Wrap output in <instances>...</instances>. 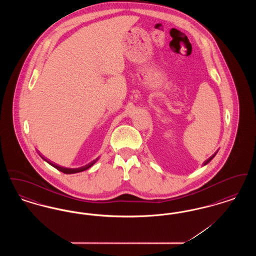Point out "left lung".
Returning <instances> with one entry per match:
<instances>
[{"instance_id":"1","label":"left lung","mask_w":256,"mask_h":256,"mask_svg":"<svg viewBox=\"0 0 256 256\" xmlns=\"http://www.w3.org/2000/svg\"><path fill=\"white\" fill-rule=\"evenodd\" d=\"M216 154H217V152H216ZM216 154H214L212 156H210L209 158L207 159L206 161H204V165H206L207 163H209V162H210V161L213 159V158L216 156Z\"/></svg>"}]
</instances>
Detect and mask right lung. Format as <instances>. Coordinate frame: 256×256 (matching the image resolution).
<instances>
[{"mask_svg":"<svg viewBox=\"0 0 256 256\" xmlns=\"http://www.w3.org/2000/svg\"><path fill=\"white\" fill-rule=\"evenodd\" d=\"M42 158L44 159L45 161H47V162L49 163L50 165H52V167H54L56 169H58V170H60V172H64V174H76V172H82V170H87V169H89L91 166H93V165L96 163V161L98 160V158H96L95 160H93L91 163L87 164V165L84 166V167H80V168H76V169H69V168H64V167L58 166V165H56V164H54V163H52V162L49 161L48 159H45L44 158Z\"/></svg>","mask_w":256,"mask_h":256,"instance_id":"right-lung-1","label":"right lung"}]
</instances>
